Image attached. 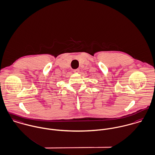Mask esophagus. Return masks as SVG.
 <instances>
[{"label":"esophagus","mask_w":155,"mask_h":155,"mask_svg":"<svg viewBox=\"0 0 155 155\" xmlns=\"http://www.w3.org/2000/svg\"><path fill=\"white\" fill-rule=\"evenodd\" d=\"M73 71L74 72V73H79V71H80V70H79V69H75V70H73Z\"/></svg>","instance_id":"1"}]
</instances>
